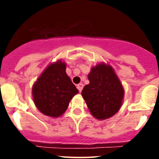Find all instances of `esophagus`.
<instances>
[{"label": "esophagus", "instance_id": "obj_1", "mask_svg": "<svg viewBox=\"0 0 159 159\" xmlns=\"http://www.w3.org/2000/svg\"><path fill=\"white\" fill-rule=\"evenodd\" d=\"M77 89L79 90V92H81V91L83 90V88H84V84H77Z\"/></svg>", "mask_w": 159, "mask_h": 159}]
</instances>
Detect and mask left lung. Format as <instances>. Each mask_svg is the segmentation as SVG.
Wrapping results in <instances>:
<instances>
[{
	"instance_id": "8db88e82",
	"label": "left lung",
	"mask_w": 159,
	"mask_h": 159,
	"mask_svg": "<svg viewBox=\"0 0 159 159\" xmlns=\"http://www.w3.org/2000/svg\"><path fill=\"white\" fill-rule=\"evenodd\" d=\"M88 80L90 84L84 88L82 95L90 112L98 119L113 116L121 107L124 92L112 67L98 64L92 68Z\"/></svg>"
}]
</instances>
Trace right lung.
<instances>
[{
	"instance_id": "right-lung-1",
	"label": "right lung",
	"mask_w": 159,
	"mask_h": 159,
	"mask_svg": "<svg viewBox=\"0 0 159 159\" xmlns=\"http://www.w3.org/2000/svg\"><path fill=\"white\" fill-rule=\"evenodd\" d=\"M65 69V63L57 61L49 65L33 85L32 96L35 104L45 116H61L67 110L71 98L78 93Z\"/></svg>"
}]
</instances>
